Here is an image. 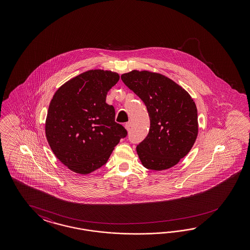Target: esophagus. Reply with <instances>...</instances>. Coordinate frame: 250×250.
Masks as SVG:
<instances>
[{"label": "esophagus", "mask_w": 250, "mask_h": 250, "mask_svg": "<svg viewBox=\"0 0 250 250\" xmlns=\"http://www.w3.org/2000/svg\"><path fill=\"white\" fill-rule=\"evenodd\" d=\"M131 126H132V125H131V123H130V122L126 123V124L125 125V128L126 129L127 131H129V130L131 129Z\"/></svg>", "instance_id": "esophagus-1"}]
</instances>
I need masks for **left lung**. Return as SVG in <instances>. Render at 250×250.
<instances>
[{"label":"left lung","instance_id":"left-lung-1","mask_svg":"<svg viewBox=\"0 0 250 250\" xmlns=\"http://www.w3.org/2000/svg\"><path fill=\"white\" fill-rule=\"evenodd\" d=\"M122 81L144 102L150 118L148 135L136 146L142 165L154 170L175 166L195 143L196 104L182 86L166 76L134 69Z\"/></svg>","mask_w":250,"mask_h":250}]
</instances>
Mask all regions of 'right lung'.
<instances>
[{
    "mask_svg": "<svg viewBox=\"0 0 250 250\" xmlns=\"http://www.w3.org/2000/svg\"><path fill=\"white\" fill-rule=\"evenodd\" d=\"M120 76L91 69L70 79L55 92L45 119V136L57 159L78 174L104 165L126 130L114 122V106L106 104Z\"/></svg>",
    "mask_w": 250,
    "mask_h": 250,
    "instance_id": "obj_1",
    "label": "right lung"
}]
</instances>
